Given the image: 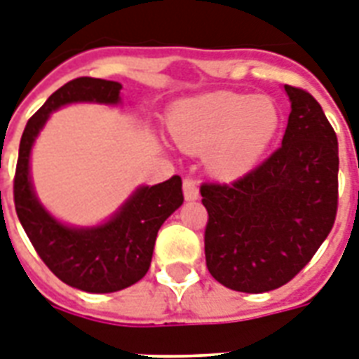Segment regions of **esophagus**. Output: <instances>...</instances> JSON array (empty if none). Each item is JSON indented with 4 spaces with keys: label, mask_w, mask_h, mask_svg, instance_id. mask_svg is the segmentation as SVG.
<instances>
[{
    "label": "esophagus",
    "mask_w": 359,
    "mask_h": 359,
    "mask_svg": "<svg viewBox=\"0 0 359 359\" xmlns=\"http://www.w3.org/2000/svg\"><path fill=\"white\" fill-rule=\"evenodd\" d=\"M182 188H184V198L188 201H194V199L199 198L198 180L194 179V177H186L184 182H182Z\"/></svg>",
    "instance_id": "34e87169"
}]
</instances>
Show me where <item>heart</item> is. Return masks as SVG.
I'll return each mask as SVG.
<instances>
[{
	"instance_id": "b5f03b06",
	"label": "heart",
	"mask_w": 359,
	"mask_h": 359,
	"mask_svg": "<svg viewBox=\"0 0 359 359\" xmlns=\"http://www.w3.org/2000/svg\"><path fill=\"white\" fill-rule=\"evenodd\" d=\"M277 105L264 95L212 92L182 101L171 114V133L188 152H207L218 177L235 179L252 168L278 128Z\"/></svg>"
}]
</instances>
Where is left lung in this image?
I'll list each match as a JSON object with an SVG mask.
<instances>
[{
    "mask_svg": "<svg viewBox=\"0 0 359 359\" xmlns=\"http://www.w3.org/2000/svg\"><path fill=\"white\" fill-rule=\"evenodd\" d=\"M292 113L283 144L233 182H203L205 259L226 288H280L313 259L339 205V144L307 90L286 84Z\"/></svg>",
    "mask_w": 359,
    "mask_h": 359,
    "instance_id": "8db88e82",
    "label": "left lung"
}]
</instances>
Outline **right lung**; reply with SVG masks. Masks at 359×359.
<instances>
[{
  "instance_id": "1",
  "label": "right lung",
  "mask_w": 359,
  "mask_h": 359,
  "mask_svg": "<svg viewBox=\"0 0 359 359\" xmlns=\"http://www.w3.org/2000/svg\"><path fill=\"white\" fill-rule=\"evenodd\" d=\"M120 82L79 76L56 90L27 120L13 184L16 215L35 252L62 283L92 294L118 292L147 275L158 229L184 201L182 180L173 175L165 182L139 188L103 226L67 228L56 222L35 198L29 182V150L52 111L73 101L114 105L120 101Z\"/></svg>"
}]
</instances>
